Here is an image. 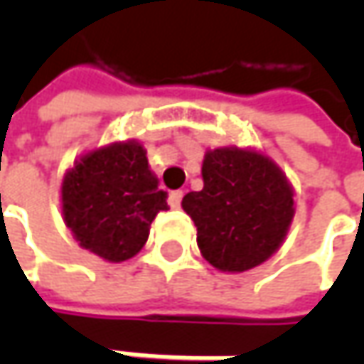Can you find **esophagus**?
Instances as JSON below:
<instances>
[{"mask_svg":"<svg viewBox=\"0 0 364 364\" xmlns=\"http://www.w3.org/2000/svg\"><path fill=\"white\" fill-rule=\"evenodd\" d=\"M182 196H184V192L182 190H176V192H170V196H168V203L172 208H180V204H182Z\"/></svg>","mask_w":364,"mask_h":364,"instance_id":"1","label":"esophagus"}]
</instances>
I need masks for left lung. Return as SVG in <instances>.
I'll list each match as a JSON object with an SVG mask.
<instances>
[{
  "label": "left lung",
  "instance_id": "left-lung-1",
  "mask_svg": "<svg viewBox=\"0 0 364 364\" xmlns=\"http://www.w3.org/2000/svg\"><path fill=\"white\" fill-rule=\"evenodd\" d=\"M204 188L182 208L196 225L203 257L220 272H247L272 257L294 218V190L267 156L218 147L203 161Z\"/></svg>",
  "mask_w": 364,
  "mask_h": 364
}]
</instances>
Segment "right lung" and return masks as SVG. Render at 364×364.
Here are the masks:
<instances>
[{
	"label": "right lung",
	"mask_w": 364,
	"mask_h": 364,
	"mask_svg": "<svg viewBox=\"0 0 364 364\" xmlns=\"http://www.w3.org/2000/svg\"><path fill=\"white\" fill-rule=\"evenodd\" d=\"M63 215L78 245L111 263L141 251L168 194L137 141L85 154L63 180Z\"/></svg>",
	"instance_id": "add662e5"
}]
</instances>
